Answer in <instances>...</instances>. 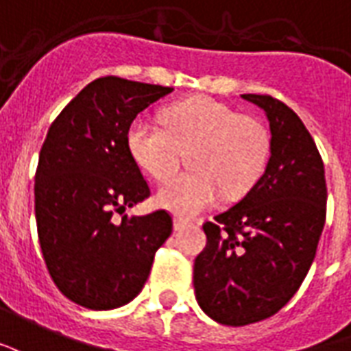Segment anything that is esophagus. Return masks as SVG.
<instances>
[{"label": "esophagus", "mask_w": 351, "mask_h": 351, "mask_svg": "<svg viewBox=\"0 0 351 351\" xmlns=\"http://www.w3.org/2000/svg\"><path fill=\"white\" fill-rule=\"evenodd\" d=\"M186 224H189V221L181 219V217H176V219H173V228H176V230H183Z\"/></svg>", "instance_id": "obj_1"}]
</instances>
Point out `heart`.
<instances>
[{"label":"heart","instance_id":"obj_1","mask_svg":"<svg viewBox=\"0 0 351 351\" xmlns=\"http://www.w3.org/2000/svg\"><path fill=\"white\" fill-rule=\"evenodd\" d=\"M165 125L138 117L127 130L132 160L157 181L178 170L181 151L191 149L185 172L168 181L158 204L179 217H196L221 200L250 191L265 170L271 151L267 127L211 97H193L162 114Z\"/></svg>","mask_w":351,"mask_h":351}]
</instances>
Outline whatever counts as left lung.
<instances>
[{
	"mask_svg": "<svg viewBox=\"0 0 351 351\" xmlns=\"http://www.w3.org/2000/svg\"><path fill=\"white\" fill-rule=\"evenodd\" d=\"M265 112L271 157L241 202L204 222L194 293L209 318L249 326L277 314L299 290L326 224L327 186L318 147L303 121L271 95H243Z\"/></svg>",
	"mask_w": 351,
	"mask_h": 351,
	"instance_id": "left-lung-1",
	"label": "left lung"
}]
</instances>
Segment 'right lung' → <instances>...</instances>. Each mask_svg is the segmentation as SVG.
I'll return each mask as SVG.
<instances>
[{
	"instance_id": "1",
	"label": "right lung",
	"mask_w": 351,
	"mask_h": 351,
	"mask_svg": "<svg viewBox=\"0 0 351 351\" xmlns=\"http://www.w3.org/2000/svg\"><path fill=\"white\" fill-rule=\"evenodd\" d=\"M172 88L97 78L48 129L35 172V219L46 269L67 299L110 311L136 298L172 217H127L149 185L127 147L134 117Z\"/></svg>"
}]
</instances>
